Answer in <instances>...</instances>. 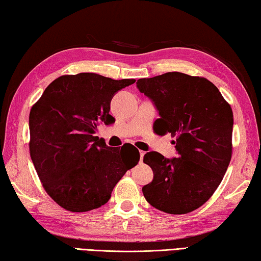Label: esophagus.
<instances>
[{
	"label": "esophagus",
	"instance_id": "obj_1",
	"mask_svg": "<svg viewBox=\"0 0 261 261\" xmlns=\"http://www.w3.org/2000/svg\"><path fill=\"white\" fill-rule=\"evenodd\" d=\"M139 154H140V162H143V158L145 155V152L144 151H139Z\"/></svg>",
	"mask_w": 261,
	"mask_h": 261
}]
</instances>
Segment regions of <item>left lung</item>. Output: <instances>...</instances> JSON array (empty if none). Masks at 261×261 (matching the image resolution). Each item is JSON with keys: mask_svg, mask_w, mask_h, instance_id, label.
Wrapping results in <instances>:
<instances>
[{"mask_svg": "<svg viewBox=\"0 0 261 261\" xmlns=\"http://www.w3.org/2000/svg\"><path fill=\"white\" fill-rule=\"evenodd\" d=\"M137 88L152 101L160 118L158 135L176 140L177 158L158 152L144 155L153 180L143 187L145 199L169 214H185L210 199L231 159L233 116L213 83L182 72H167L137 81Z\"/></svg>", "mask_w": 261, "mask_h": 261, "instance_id": "left-lung-1", "label": "left lung"}]
</instances>
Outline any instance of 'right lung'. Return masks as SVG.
Masks as SVG:
<instances>
[{
    "label": "right lung",
    "instance_id": "1",
    "mask_svg": "<svg viewBox=\"0 0 261 261\" xmlns=\"http://www.w3.org/2000/svg\"><path fill=\"white\" fill-rule=\"evenodd\" d=\"M135 82L90 72L62 76L31 109V159L47 193L63 208H99L138 163L135 146L112 148L95 136L100 123L115 121L109 115L113 96Z\"/></svg>",
    "mask_w": 261,
    "mask_h": 261
}]
</instances>
